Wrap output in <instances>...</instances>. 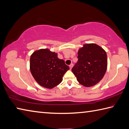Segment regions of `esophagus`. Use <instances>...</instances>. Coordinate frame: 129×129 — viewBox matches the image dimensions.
Masks as SVG:
<instances>
[{"mask_svg":"<svg viewBox=\"0 0 129 129\" xmlns=\"http://www.w3.org/2000/svg\"><path fill=\"white\" fill-rule=\"evenodd\" d=\"M73 64H71V65H69V67H70V69H72V68H73Z\"/></svg>","mask_w":129,"mask_h":129,"instance_id":"1","label":"esophagus"}]
</instances>
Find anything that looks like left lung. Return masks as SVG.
I'll use <instances>...</instances> for the list:
<instances>
[{"label":"left lung","mask_w":129,"mask_h":129,"mask_svg":"<svg viewBox=\"0 0 129 129\" xmlns=\"http://www.w3.org/2000/svg\"><path fill=\"white\" fill-rule=\"evenodd\" d=\"M77 62L72 72L77 80L85 87H91L102 80L107 69V53L95 43L83 44L78 51Z\"/></svg>","instance_id":"obj_1"}]
</instances>
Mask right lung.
I'll return each instance as SVG.
<instances>
[{
    "mask_svg": "<svg viewBox=\"0 0 129 129\" xmlns=\"http://www.w3.org/2000/svg\"><path fill=\"white\" fill-rule=\"evenodd\" d=\"M30 69L33 77L39 85L53 88L61 82L64 74L69 69L57 53L49 49H41L32 53Z\"/></svg>",
    "mask_w": 129,
    "mask_h": 129,
    "instance_id": "obj_1",
    "label": "right lung"
}]
</instances>
